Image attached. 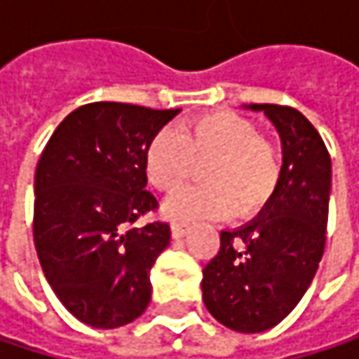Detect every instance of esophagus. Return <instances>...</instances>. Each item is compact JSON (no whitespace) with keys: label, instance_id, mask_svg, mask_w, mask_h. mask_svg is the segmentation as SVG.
Returning <instances> with one entry per match:
<instances>
[{"label":"esophagus","instance_id":"34e87169","mask_svg":"<svg viewBox=\"0 0 359 359\" xmlns=\"http://www.w3.org/2000/svg\"><path fill=\"white\" fill-rule=\"evenodd\" d=\"M170 231H172V237H175V239H180V237L187 235L189 224H187V222H172V224H170Z\"/></svg>","mask_w":359,"mask_h":359}]
</instances>
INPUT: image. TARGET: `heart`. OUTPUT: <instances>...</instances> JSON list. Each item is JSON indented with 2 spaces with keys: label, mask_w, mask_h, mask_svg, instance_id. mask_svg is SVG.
Returning <instances> with one entry per match:
<instances>
[{
  "label": "heart",
  "mask_w": 359,
  "mask_h": 359,
  "mask_svg": "<svg viewBox=\"0 0 359 359\" xmlns=\"http://www.w3.org/2000/svg\"><path fill=\"white\" fill-rule=\"evenodd\" d=\"M208 182L172 195L164 212L170 218H222L259 214L276 195L283 180L280 149L259 137V126L235 111L197 116L179 130H158L143 154L149 182L175 193L195 175L197 162H205Z\"/></svg>",
  "instance_id": "1"
}]
</instances>
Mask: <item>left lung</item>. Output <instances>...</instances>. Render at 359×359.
Segmentation results:
<instances>
[{
	"label": "left lung",
	"mask_w": 359,
	"mask_h": 359,
	"mask_svg": "<svg viewBox=\"0 0 359 359\" xmlns=\"http://www.w3.org/2000/svg\"><path fill=\"white\" fill-rule=\"evenodd\" d=\"M276 126L283 180L274 199L237 231L203 268L208 312L237 332H264L291 314L323 259L330 197V156L312 122L295 108L250 104Z\"/></svg>",
	"instance_id": "1"
}]
</instances>
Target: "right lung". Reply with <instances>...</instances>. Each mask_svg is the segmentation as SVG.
<instances>
[{"label": "right lung", "instance_id": "right-lung-1", "mask_svg": "<svg viewBox=\"0 0 359 359\" xmlns=\"http://www.w3.org/2000/svg\"><path fill=\"white\" fill-rule=\"evenodd\" d=\"M179 111L81 106L36 164L33 237L43 274L64 308L93 328L133 323L151 302L149 270L170 243V226H135L158 208L145 191L143 154Z\"/></svg>", "mask_w": 359, "mask_h": 359}]
</instances>
